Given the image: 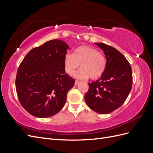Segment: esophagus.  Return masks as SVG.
<instances>
[{
    "mask_svg": "<svg viewBox=\"0 0 153 153\" xmlns=\"http://www.w3.org/2000/svg\"><path fill=\"white\" fill-rule=\"evenodd\" d=\"M80 83V81L79 80H75V85H78V84H79Z\"/></svg>",
    "mask_w": 153,
    "mask_h": 153,
    "instance_id": "obj_1",
    "label": "esophagus"
}]
</instances>
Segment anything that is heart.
I'll return each mask as SVG.
<instances>
[{
  "instance_id": "obj_1",
  "label": "heart",
  "mask_w": 153,
  "mask_h": 153,
  "mask_svg": "<svg viewBox=\"0 0 153 153\" xmlns=\"http://www.w3.org/2000/svg\"><path fill=\"white\" fill-rule=\"evenodd\" d=\"M75 76L80 79L89 78L96 80L103 75L106 67L105 55L99 52L96 48L87 45H82L74 50L73 54L66 53L64 57V66L66 73L73 75L76 69Z\"/></svg>"
}]
</instances>
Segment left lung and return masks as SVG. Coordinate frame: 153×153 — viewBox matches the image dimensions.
I'll list each match as a JSON object with an SVG mask.
<instances>
[{
	"instance_id": "left-lung-1",
	"label": "left lung",
	"mask_w": 153,
	"mask_h": 153,
	"mask_svg": "<svg viewBox=\"0 0 153 153\" xmlns=\"http://www.w3.org/2000/svg\"><path fill=\"white\" fill-rule=\"evenodd\" d=\"M94 43L104 51L106 67L100 78L89 83L85 100L94 112L107 114L119 108L128 98L132 87V71L128 60L117 49Z\"/></svg>"
}]
</instances>
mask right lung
I'll return each instance as SVG.
<instances>
[{"label":"right lung","mask_w":153,"mask_h":153,"mask_svg":"<svg viewBox=\"0 0 153 153\" xmlns=\"http://www.w3.org/2000/svg\"><path fill=\"white\" fill-rule=\"evenodd\" d=\"M68 45L53 39L29 51L20 63L16 77L20 103L33 116H53L66 103L75 80L65 72L64 57Z\"/></svg>","instance_id":"add662e5"}]
</instances>
